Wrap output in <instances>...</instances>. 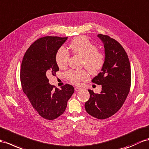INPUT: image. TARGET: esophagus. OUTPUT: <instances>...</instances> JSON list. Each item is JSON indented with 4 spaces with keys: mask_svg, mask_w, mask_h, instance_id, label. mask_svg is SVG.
Here are the masks:
<instances>
[{
    "mask_svg": "<svg viewBox=\"0 0 149 149\" xmlns=\"http://www.w3.org/2000/svg\"><path fill=\"white\" fill-rule=\"evenodd\" d=\"M81 89H82V88H81V87H75V91H79L81 90Z\"/></svg>",
    "mask_w": 149,
    "mask_h": 149,
    "instance_id": "34e87169",
    "label": "esophagus"
}]
</instances>
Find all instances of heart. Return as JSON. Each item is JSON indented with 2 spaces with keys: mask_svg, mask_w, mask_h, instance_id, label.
Masks as SVG:
<instances>
[{
  "mask_svg": "<svg viewBox=\"0 0 149 149\" xmlns=\"http://www.w3.org/2000/svg\"><path fill=\"white\" fill-rule=\"evenodd\" d=\"M72 53L82 57V66L85 67L91 73L96 74L102 69L105 62V55L98 51L96 45L92 43L86 36H80L74 38L69 44ZM69 58L68 52L63 48L58 49L55 55V61L60 68L66 67ZM67 77L75 84H79L85 81L89 76L86 70H70L66 73Z\"/></svg>",
  "mask_w": 149,
  "mask_h": 149,
  "instance_id": "1",
  "label": "heart"
}]
</instances>
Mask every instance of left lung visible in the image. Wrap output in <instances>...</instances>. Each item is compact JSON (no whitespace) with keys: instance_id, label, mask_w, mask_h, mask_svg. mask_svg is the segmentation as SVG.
Listing matches in <instances>:
<instances>
[{"instance_id":"left-lung-1","label":"left lung","mask_w":149,"mask_h":149,"mask_svg":"<svg viewBox=\"0 0 149 149\" xmlns=\"http://www.w3.org/2000/svg\"><path fill=\"white\" fill-rule=\"evenodd\" d=\"M97 37L104 45L105 62L92 82L101 85L102 90L100 94L88 90L90 98L85 109L91 116L103 120L115 114L127 99L131 85V68L127 53L117 41L101 34Z\"/></svg>"}]
</instances>
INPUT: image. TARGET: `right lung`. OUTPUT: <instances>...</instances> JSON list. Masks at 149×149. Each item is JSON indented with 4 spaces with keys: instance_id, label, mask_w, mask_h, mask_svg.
I'll return each instance as SVG.
<instances>
[{
    "instance_id": "right-lung-1",
    "label": "right lung",
    "mask_w": 149,
    "mask_h": 149,
    "mask_svg": "<svg viewBox=\"0 0 149 149\" xmlns=\"http://www.w3.org/2000/svg\"><path fill=\"white\" fill-rule=\"evenodd\" d=\"M67 37L39 38L26 52L21 63L20 78L22 90L34 109L46 120L56 119L64 113L74 87L65 84L61 89L49 84L47 76L59 70L55 61L58 49Z\"/></svg>"
}]
</instances>
